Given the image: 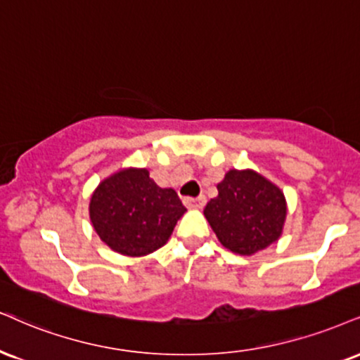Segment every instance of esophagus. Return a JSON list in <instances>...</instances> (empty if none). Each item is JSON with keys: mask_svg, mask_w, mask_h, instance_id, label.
Masks as SVG:
<instances>
[{"mask_svg": "<svg viewBox=\"0 0 360 360\" xmlns=\"http://www.w3.org/2000/svg\"><path fill=\"white\" fill-rule=\"evenodd\" d=\"M205 203H207V198L203 197V195H200V197L197 198H190V197L184 198V205L187 208H193V210H202V208L205 207Z\"/></svg>", "mask_w": 360, "mask_h": 360, "instance_id": "1", "label": "esophagus"}]
</instances>
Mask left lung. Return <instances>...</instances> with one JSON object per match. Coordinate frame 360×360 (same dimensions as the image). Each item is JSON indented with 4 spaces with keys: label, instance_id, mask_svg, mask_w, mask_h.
Listing matches in <instances>:
<instances>
[{
    "label": "left lung",
    "instance_id": "left-lung-1",
    "mask_svg": "<svg viewBox=\"0 0 360 360\" xmlns=\"http://www.w3.org/2000/svg\"><path fill=\"white\" fill-rule=\"evenodd\" d=\"M219 195L203 215L219 242L238 255H254L281 238L287 219L285 195L250 170H229L217 185Z\"/></svg>",
    "mask_w": 360,
    "mask_h": 360
}]
</instances>
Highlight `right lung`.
<instances>
[{"instance_id":"1","label":"right lung","mask_w":360,"mask_h":360,"mask_svg":"<svg viewBox=\"0 0 360 360\" xmlns=\"http://www.w3.org/2000/svg\"><path fill=\"white\" fill-rule=\"evenodd\" d=\"M90 220L100 240L127 257L163 247L187 212L173 188H162L146 168H122L93 190Z\"/></svg>"}]
</instances>
